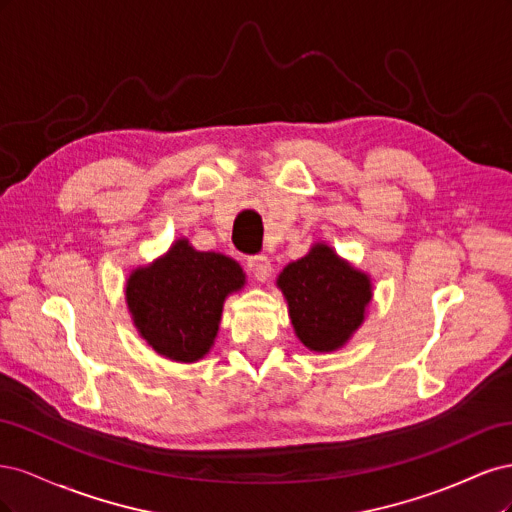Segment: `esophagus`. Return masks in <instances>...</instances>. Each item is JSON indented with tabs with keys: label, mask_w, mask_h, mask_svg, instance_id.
<instances>
[{
	"label": "esophagus",
	"mask_w": 512,
	"mask_h": 512,
	"mask_svg": "<svg viewBox=\"0 0 512 512\" xmlns=\"http://www.w3.org/2000/svg\"><path fill=\"white\" fill-rule=\"evenodd\" d=\"M247 269H250V273L256 277L258 282H267L271 273H273V267H271V260L267 256H252L250 260H247Z\"/></svg>",
	"instance_id": "1"
}]
</instances>
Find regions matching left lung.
Returning a JSON list of instances; mask_svg holds the SVG:
<instances>
[{"label": "left lung", "instance_id": "1", "mask_svg": "<svg viewBox=\"0 0 512 512\" xmlns=\"http://www.w3.org/2000/svg\"><path fill=\"white\" fill-rule=\"evenodd\" d=\"M275 284L288 303L294 335L318 354L335 352L350 342L374 297L371 275L324 241L309 247L303 258L288 262Z\"/></svg>", "mask_w": 512, "mask_h": 512}]
</instances>
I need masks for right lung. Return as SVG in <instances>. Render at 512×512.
Wrapping results in <instances>:
<instances>
[{"mask_svg":"<svg viewBox=\"0 0 512 512\" xmlns=\"http://www.w3.org/2000/svg\"><path fill=\"white\" fill-rule=\"evenodd\" d=\"M243 286L237 260L198 252L179 237L166 254L132 269L123 292L134 329L147 346L168 361L196 363L215 344L224 301Z\"/></svg>","mask_w":512,"mask_h":512,"instance_id":"add662e5","label":"right lung"}]
</instances>
